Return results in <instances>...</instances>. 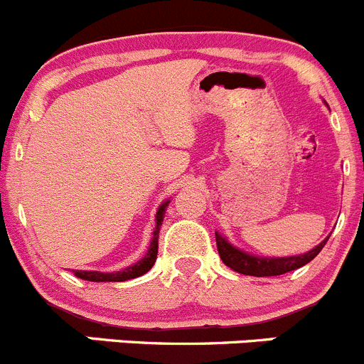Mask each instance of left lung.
I'll use <instances>...</instances> for the list:
<instances>
[{"label":"left lung","instance_id":"1","mask_svg":"<svg viewBox=\"0 0 364 364\" xmlns=\"http://www.w3.org/2000/svg\"><path fill=\"white\" fill-rule=\"evenodd\" d=\"M216 247H218L220 259L223 260L225 266L234 269L236 273L247 274V277H278V274H285L289 271H294L297 267H303L310 260L321 253L324 245L328 243L329 236L324 241L317 245L311 250L299 253V255H289V257H259L248 253L241 248L234 247L225 236L216 230Z\"/></svg>","mask_w":364,"mask_h":364}]
</instances>
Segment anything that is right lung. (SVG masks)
Here are the masks:
<instances>
[{"instance_id":"right-lung-1","label":"right lung","mask_w":364,"mask_h":364,"mask_svg":"<svg viewBox=\"0 0 364 364\" xmlns=\"http://www.w3.org/2000/svg\"><path fill=\"white\" fill-rule=\"evenodd\" d=\"M168 203H171V199L164 200V203L159 205V209H156L155 230H153L148 252H146V255L142 257L141 260H137L135 264H132V266L124 267V269L121 271H112V273L72 269L73 274H75L77 278H82V280H87V282H127V280H132V278L142 277V274L148 273V271L153 267V264H155L156 253H159V232H160V227H161V222H164V216H165V211H167Z\"/></svg>"}]
</instances>
